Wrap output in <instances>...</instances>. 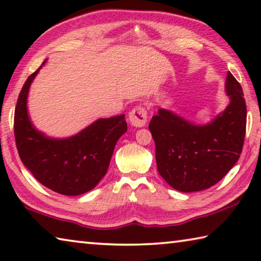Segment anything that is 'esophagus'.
Segmentation results:
<instances>
[{
	"label": "esophagus",
	"mask_w": 261,
	"mask_h": 261,
	"mask_svg": "<svg viewBox=\"0 0 261 261\" xmlns=\"http://www.w3.org/2000/svg\"><path fill=\"white\" fill-rule=\"evenodd\" d=\"M130 123L136 127H141L147 122V109L144 106H137L130 112L129 115Z\"/></svg>",
	"instance_id": "1"
}]
</instances>
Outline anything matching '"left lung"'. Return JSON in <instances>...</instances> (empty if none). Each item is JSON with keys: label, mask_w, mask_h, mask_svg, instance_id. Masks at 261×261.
<instances>
[{"label": "left lung", "mask_w": 261, "mask_h": 261, "mask_svg": "<svg viewBox=\"0 0 261 261\" xmlns=\"http://www.w3.org/2000/svg\"><path fill=\"white\" fill-rule=\"evenodd\" d=\"M230 98L223 113L207 125H194L166 109H159L148 127L155 143L158 171L178 191L213 187L238 161L246 132V103L242 86L228 72Z\"/></svg>", "instance_id": "1"}]
</instances>
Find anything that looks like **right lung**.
<instances>
[{
	"label": "right lung",
	"instance_id": "1",
	"mask_svg": "<svg viewBox=\"0 0 261 261\" xmlns=\"http://www.w3.org/2000/svg\"><path fill=\"white\" fill-rule=\"evenodd\" d=\"M38 71L26 79L15 109L19 158L46 188L64 196H78L93 189L107 173L115 145L127 129L125 115L100 118L68 139L47 138L31 124L26 108L29 88Z\"/></svg>",
	"mask_w": 261,
	"mask_h": 261
}]
</instances>
